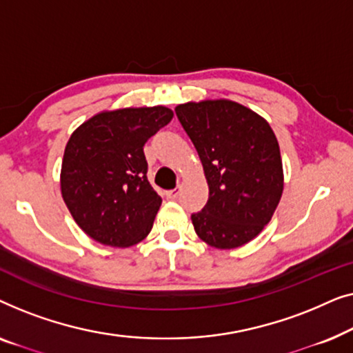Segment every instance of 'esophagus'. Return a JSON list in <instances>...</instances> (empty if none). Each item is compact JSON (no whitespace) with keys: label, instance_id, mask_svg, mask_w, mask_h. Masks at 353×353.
<instances>
[{"label":"esophagus","instance_id":"obj_1","mask_svg":"<svg viewBox=\"0 0 353 353\" xmlns=\"http://www.w3.org/2000/svg\"><path fill=\"white\" fill-rule=\"evenodd\" d=\"M178 194H180V186L175 188V190L165 191V196H167V199H176Z\"/></svg>","mask_w":353,"mask_h":353}]
</instances>
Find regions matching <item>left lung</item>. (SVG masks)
<instances>
[{
  "label": "left lung",
  "mask_w": 353,
  "mask_h": 353,
  "mask_svg": "<svg viewBox=\"0 0 353 353\" xmlns=\"http://www.w3.org/2000/svg\"><path fill=\"white\" fill-rule=\"evenodd\" d=\"M204 167L209 201L191 215L197 236L215 249L248 244L272 220L283 194L279 144L267 120L230 99L175 108Z\"/></svg>",
  "instance_id": "left-lung-1"
}]
</instances>
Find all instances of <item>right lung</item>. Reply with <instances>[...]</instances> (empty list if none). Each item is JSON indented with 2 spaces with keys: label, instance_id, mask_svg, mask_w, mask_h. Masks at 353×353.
Here are the masks:
<instances>
[{
  "label": "right lung",
  "instance_id": "right-lung-1",
  "mask_svg": "<svg viewBox=\"0 0 353 353\" xmlns=\"http://www.w3.org/2000/svg\"><path fill=\"white\" fill-rule=\"evenodd\" d=\"M172 117L163 105L104 110L72 133L62 159L61 192L90 238L130 248L149 234L162 199L148 181L143 148Z\"/></svg>",
  "mask_w": 353,
  "mask_h": 353
}]
</instances>
